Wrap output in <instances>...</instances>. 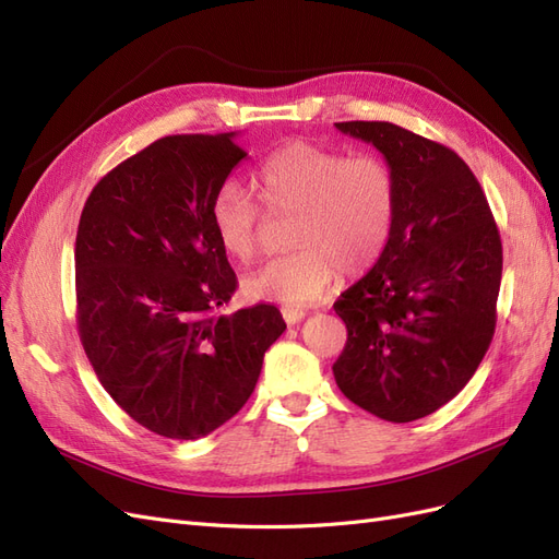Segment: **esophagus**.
I'll list each match as a JSON object with an SVG mask.
<instances>
[{
	"instance_id": "esophagus-1",
	"label": "esophagus",
	"mask_w": 559,
	"mask_h": 559,
	"mask_svg": "<svg viewBox=\"0 0 559 559\" xmlns=\"http://www.w3.org/2000/svg\"><path fill=\"white\" fill-rule=\"evenodd\" d=\"M306 314H308V312L302 310V308H292V306L282 308V317H284L286 324H298V321L306 319Z\"/></svg>"
}]
</instances>
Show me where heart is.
I'll use <instances>...</instances> for the list:
<instances>
[{
	"instance_id": "b5f03b06",
	"label": "heart",
	"mask_w": 559,
	"mask_h": 559,
	"mask_svg": "<svg viewBox=\"0 0 559 559\" xmlns=\"http://www.w3.org/2000/svg\"><path fill=\"white\" fill-rule=\"evenodd\" d=\"M253 186L270 212L296 214V249L242 280L245 296L253 300L308 306L329 289L337 270L359 275L376 265L392 238L396 179L378 156H345L310 142H289L257 167ZM212 226L228 257L253 259L261 212L238 183L216 191Z\"/></svg>"
}]
</instances>
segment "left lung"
<instances>
[{"instance_id": "8db88e82", "label": "left lung", "mask_w": 559, "mask_h": 559, "mask_svg": "<svg viewBox=\"0 0 559 559\" xmlns=\"http://www.w3.org/2000/svg\"><path fill=\"white\" fill-rule=\"evenodd\" d=\"M335 128L373 144L396 179V218L378 263L335 300L347 343L341 392L386 421L436 413L492 343L501 238L471 167L452 148L384 121Z\"/></svg>"}]
</instances>
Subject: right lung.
Returning <instances> with one entry per match:
<instances>
[{
    "instance_id": "obj_1",
    "label": "right lung",
    "mask_w": 559,
    "mask_h": 559,
    "mask_svg": "<svg viewBox=\"0 0 559 559\" xmlns=\"http://www.w3.org/2000/svg\"><path fill=\"white\" fill-rule=\"evenodd\" d=\"M245 156L235 132L163 138L99 179L81 212V345L107 394L175 441L207 436L242 408L286 329L265 302L216 314L238 280L212 200Z\"/></svg>"
}]
</instances>
